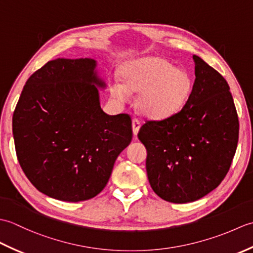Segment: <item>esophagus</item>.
<instances>
[{
	"instance_id": "esophagus-1",
	"label": "esophagus",
	"mask_w": 253,
	"mask_h": 253,
	"mask_svg": "<svg viewBox=\"0 0 253 253\" xmlns=\"http://www.w3.org/2000/svg\"><path fill=\"white\" fill-rule=\"evenodd\" d=\"M140 126H141L140 121L137 120V118H133L132 120V132L135 136H137L139 129H140Z\"/></svg>"
}]
</instances>
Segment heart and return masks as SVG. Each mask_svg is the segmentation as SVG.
Listing matches in <instances>:
<instances>
[{"label": "heart", "mask_w": 253, "mask_h": 253, "mask_svg": "<svg viewBox=\"0 0 253 253\" xmlns=\"http://www.w3.org/2000/svg\"><path fill=\"white\" fill-rule=\"evenodd\" d=\"M123 83L113 80L111 94L125 103L130 91L139 92L137 106L144 116L162 120L178 112L189 99L192 82L184 69L162 57L147 56L126 63L121 69Z\"/></svg>", "instance_id": "heart-1"}]
</instances>
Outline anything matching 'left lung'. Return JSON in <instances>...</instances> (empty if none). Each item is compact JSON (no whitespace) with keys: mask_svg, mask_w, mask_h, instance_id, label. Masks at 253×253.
Masks as SVG:
<instances>
[{"mask_svg":"<svg viewBox=\"0 0 253 253\" xmlns=\"http://www.w3.org/2000/svg\"><path fill=\"white\" fill-rule=\"evenodd\" d=\"M196 79L184 107L161 121H147L138 138L147 149V174L163 200L188 203L215 189L237 149L239 122L229 85L193 55Z\"/></svg>","mask_w":253,"mask_h":253,"instance_id":"left-lung-1","label":"left lung"}]
</instances>
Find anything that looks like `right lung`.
I'll return each mask as SVG.
<instances>
[{"label": "right lung", "instance_id": "right-lung-1", "mask_svg": "<svg viewBox=\"0 0 253 253\" xmlns=\"http://www.w3.org/2000/svg\"><path fill=\"white\" fill-rule=\"evenodd\" d=\"M94 58H56L27 80L13 114L18 162L40 192L61 201L95 197L132 139L126 114L100 105L106 84Z\"/></svg>", "mask_w": 253, "mask_h": 253}]
</instances>
